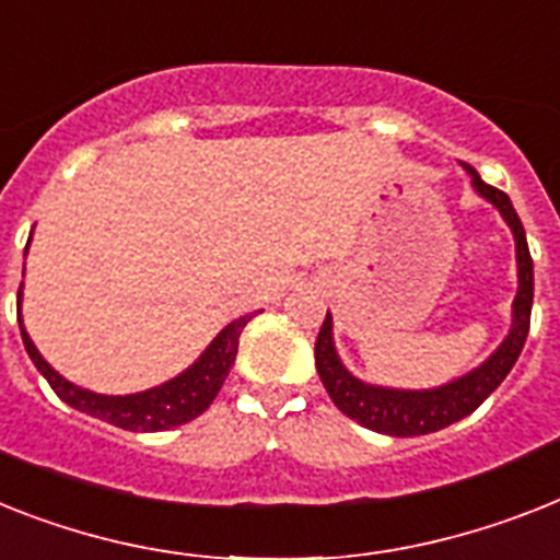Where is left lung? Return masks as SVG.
Here are the masks:
<instances>
[{"label":"left lung","mask_w":560,"mask_h":560,"mask_svg":"<svg viewBox=\"0 0 560 560\" xmlns=\"http://www.w3.org/2000/svg\"><path fill=\"white\" fill-rule=\"evenodd\" d=\"M475 189L483 198L501 209V215L506 218V224L512 226L517 244V279L521 288L515 295V322H512V334L506 336V342L486 359L483 365L466 374L457 383H448L443 388L434 390H388L374 388L353 380L345 365L339 362L334 351V336H330V313L322 322V330L316 336V371L322 376V385L334 399V406L357 420L359 425H365L380 434H390V438H420V434H431L440 431L452 422L469 417L498 385L506 380L512 365L517 362L521 351H524L526 334H529V316H532V295H535V272H532V256L529 244H526V233L521 218H517L515 207L509 201V195L494 189V186L483 184L471 166Z\"/></svg>","instance_id":"8db88e82"}]
</instances>
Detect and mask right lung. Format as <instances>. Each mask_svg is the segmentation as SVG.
Returning <instances> with one entry per match:
<instances>
[{"mask_svg": "<svg viewBox=\"0 0 560 560\" xmlns=\"http://www.w3.org/2000/svg\"><path fill=\"white\" fill-rule=\"evenodd\" d=\"M249 319H253V316H241L233 325H226L224 330L215 336V342L203 351V357L198 359L189 371L175 376L172 383L161 385V388L143 390V394H129V397H103V394H94V390L71 385L68 380H62L43 357H39V351H36L34 342H31V336L25 334L22 322L20 330L31 362H34L36 371L48 380V385H51L54 394H57L62 402H68V406L77 408V411L91 413V417H97V420L112 422L117 429L166 431L195 420L198 413H203L212 406V399H215V394L221 390V385H224L226 374H230V368H233L235 353H238V336Z\"/></svg>", "mask_w": 560, "mask_h": 560, "instance_id": "add662e5", "label": "right lung"}]
</instances>
